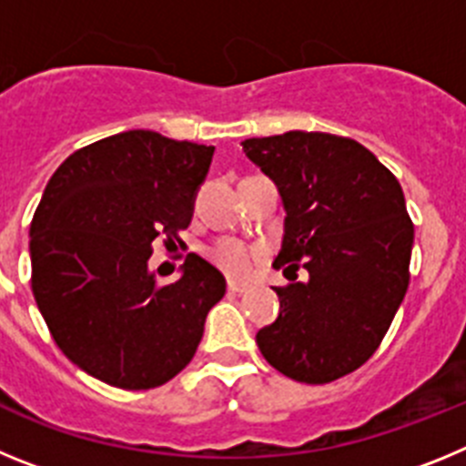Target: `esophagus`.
I'll return each mask as SVG.
<instances>
[{"label": "esophagus", "mask_w": 466, "mask_h": 466, "mask_svg": "<svg viewBox=\"0 0 466 466\" xmlns=\"http://www.w3.org/2000/svg\"><path fill=\"white\" fill-rule=\"evenodd\" d=\"M245 289H247L245 282H236V279H228V291H233V294H242Z\"/></svg>", "instance_id": "obj_1"}]
</instances>
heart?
<instances>
[{
	"mask_svg": "<svg viewBox=\"0 0 466 466\" xmlns=\"http://www.w3.org/2000/svg\"><path fill=\"white\" fill-rule=\"evenodd\" d=\"M208 257L212 258V263L217 268H221L224 273L233 275V278H242L247 270L252 268L254 258H257V252L249 249L245 242L240 240H219L209 247Z\"/></svg>",
	"mask_w": 466,
	"mask_h": 466,
	"instance_id": "heart-1",
	"label": "heart"
}]
</instances>
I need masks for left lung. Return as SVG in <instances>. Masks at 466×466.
Instances as JSON below:
<instances>
[{
	"instance_id": "left-lung-1",
	"label": "left lung",
	"mask_w": 466,
	"mask_h": 466,
	"mask_svg": "<svg viewBox=\"0 0 466 466\" xmlns=\"http://www.w3.org/2000/svg\"><path fill=\"white\" fill-rule=\"evenodd\" d=\"M242 151L282 196L284 238L273 268L279 315L257 333L273 369L324 385L357 371L392 324L406 289L413 221L401 184L350 137L289 130L252 137ZM309 270L296 283L295 270Z\"/></svg>"
}]
</instances>
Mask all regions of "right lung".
Returning <instances> with one entry per match:
<instances>
[{"instance_id":"obj_1","label":"right lung","mask_w":466,"mask_h":466,"mask_svg":"<svg viewBox=\"0 0 466 466\" xmlns=\"http://www.w3.org/2000/svg\"><path fill=\"white\" fill-rule=\"evenodd\" d=\"M214 147L127 130L74 151L53 172L30 224L32 294L57 348L121 390L166 385L196 355L226 294L188 254L182 278L149 273L156 238L179 240Z\"/></svg>"}]
</instances>
